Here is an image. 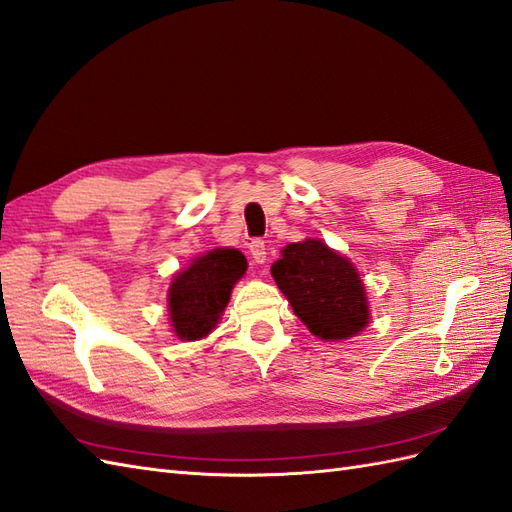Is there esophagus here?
I'll list each match as a JSON object with an SVG mask.
<instances>
[{"mask_svg":"<svg viewBox=\"0 0 512 512\" xmlns=\"http://www.w3.org/2000/svg\"><path fill=\"white\" fill-rule=\"evenodd\" d=\"M247 249H249V256H252L254 263L263 265L265 260H267V247H265V241H260V239H252V243L247 245Z\"/></svg>","mask_w":512,"mask_h":512,"instance_id":"34e87169","label":"esophagus"}]
</instances>
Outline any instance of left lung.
I'll return each instance as SVG.
<instances>
[{"label":"left lung","instance_id":"1","mask_svg":"<svg viewBox=\"0 0 512 512\" xmlns=\"http://www.w3.org/2000/svg\"><path fill=\"white\" fill-rule=\"evenodd\" d=\"M273 280L293 313L323 341H341L367 326L369 306L363 280L345 260L317 239L291 243L271 267Z\"/></svg>","mask_w":512,"mask_h":512}]
</instances>
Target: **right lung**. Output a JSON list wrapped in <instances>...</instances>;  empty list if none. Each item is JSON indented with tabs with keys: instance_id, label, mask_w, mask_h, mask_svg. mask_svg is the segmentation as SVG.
Masks as SVG:
<instances>
[{
	"instance_id": "add662e5",
	"label": "right lung",
	"mask_w": 512,
	"mask_h": 512,
	"mask_svg": "<svg viewBox=\"0 0 512 512\" xmlns=\"http://www.w3.org/2000/svg\"><path fill=\"white\" fill-rule=\"evenodd\" d=\"M245 269L247 260L239 249H213L180 271L169 289L173 332L184 341H197L213 330Z\"/></svg>"
}]
</instances>
